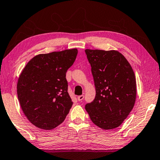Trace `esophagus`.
Wrapping results in <instances>:
<instances>
[{"label":"esophagus","mask_w":160,"mask_h":160,"mask_svg":"<svg viewBox=\"0 0 160 160\" xmlns=\"http://www.w3.org/2000/svg\"><path fill=\"white\" fill-rule=\"evenodd\" d=\"M83 98H84V96L83 95H79V96H78V97H77V99L79 101H82L83 99Z\"/></svg>","instance_id":"1"}]
</instances>
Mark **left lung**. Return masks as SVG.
<instances>
[{
  "instance_id": "obj_1",
  "label": "left lung",
  "mask_w": 160,
  "mask_h": 160,
  "mask_svg": "<svg viewBox=\"0 0 160 160\" xmlns=\"http://www.w3.org/2000/svg\"><path fill=\"white\" fill-rule=\"evenodd\" d=\"M96 95L86 110L95 125L112 129L122 124L137 98L136 78L128 60L116 50L86 49Z\"/></svg>"
}]
</instances>
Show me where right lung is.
I'll use <instances>...</instances> for the list:
<instances>
[{
    "mask_svg": "<svg viewBox=\"0 0 160 160\" xmlns=\"http://www.w3.org/2000/svg\"><path fill=\"white\" fill-rule=\"evenodd\" d=\"M77 53V49H72L38 54L23 69L17 82L18 99L24 115L37 128L53 129L70 111L73 102L66 72Z\"/></svg>",
    "mask_w": 160,
    "mask_h": 160,
    "instance_id": "right-lung-1",
    "label": "right lung"
}]
</instances>
